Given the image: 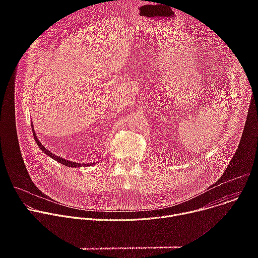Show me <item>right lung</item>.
<instances>
[{
  "instance_id": "add662e5",
  "label": "right lung",
  "mask_w": 258,
  "mask_h": 258,
  "mask_svg": "<svg viewBox=\"0 0 258 258\" xmlns=\"http://www.w3.org/2000/svg\"><path fill=\"white\" fill-rule=\"evenodd\" d=\"M31 128H32V133H33V138H34V140H35L36 144H38V146L40 147V149H41L42 151H44V153H45L46 155H48V156H49V157H51L52 159H54V160L58 161L59 163H61V164L65 165V166H68V167H80V166L84 167V166H91V165H94V164H96L95 162H89V163H79V162H76V161L67 160V159H65V158H62V157H60V156H57V155L53 154V153H52L50 150H48L47 148H45L44 145H43V144H42V143L39 141L38 137H36V134H35V132H34V128H33V125H32V124H31Z\"/></svg>"
}]
</instances>
